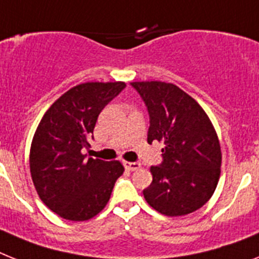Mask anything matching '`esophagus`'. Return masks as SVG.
Instances as JSON below:
<instances>
[{
	"label": "esophagus",
	"instance_id": "obj_1",
	"mask_svg": "<svg viewBox=\"0 0 259 259\" xmlns=\"http://www.w3.org/2000/svg\"><path fill=\"white\" fill-rule=\"evenodd\" d=\"M123 165H124L125 169H128V170H136V169H139V168H140V164H139V163H131V161H124V163H123Z\"/></svg>",
	"mask_w": 259,
	"mask_h": 259
}]
</instances>
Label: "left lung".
<instances>
[{
	"label": "left lung",
	"mask_w": 259,
	"mask_h": 259,
	"mask_svg": "<svg viewBox=\"0 0 259 259\" xmlns=\"http://www.w3.org/2000/svg\"><path fill=\"white\" fill-rule=\"evenodd\" d=\"M149 114L148 144L164 143L163 161L151 166L153 180L143 191L161 214L185 215L209 201L219 184L221 147L201 106L172 83L132 82Z\"/></svg>",
	"instance_id": "8db88e82"
}]
</instances>
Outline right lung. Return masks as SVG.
<instances>
[{
	"mask_svg": "<svg viewBox=\"0 0 259 259\" xmlns=\"http://www.w3.org/2000/svg\"><path fill=\"white\" fill-rule=\"evenodd\" d=\"M124 82H89L72 87L46 111L30 148V172L39 198L70 221L103 210L124 168L119 161L87 159L98 116Z\"/></svg>",
	"mask_w": 259,
	"mask_h": 259,
	"instance_id": "obj_1",
	"label": "right lung"
}]
</instances>
